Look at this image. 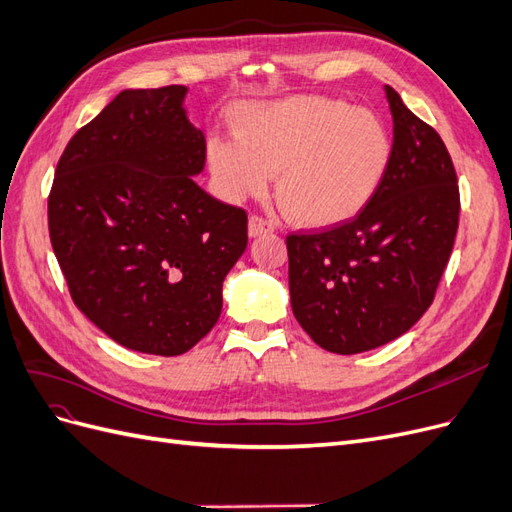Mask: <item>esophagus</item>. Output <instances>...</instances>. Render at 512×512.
<instances>
[{
  "instance_id": "34e87169",
  "label": "esophagus",
  "mask_w": 512,
  "mask_h": 512,
  "mask_svg": "<svg viewBox=\"0 0 512 512\" xmlns=\"http://www.w3.org/2000/svg\"><path fill=\"white\" fill-rule=\"evenodd\" d=\"M247 232H250V237L267 235V232H273V224L267 222L265 218H258V215H252L250 222H247Z\"/></svg>"
}]
</instances>
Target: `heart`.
<instances>
[{
    "label": "heart",
    "instance_id": "heart-1",
    "mask_svg": "<svg viewBox=\"0 0 512 512\" xmlns=\"http://www.w3.org/2000/svg\"><path fill=\"white\" fill-rule=\"evenodd\" d=\"M393 134L369 108L327 96L243 106L237 138L215 136L207 158L228 203L267 190L292 222L327 228L352 220L378 194L393 162Z\"/></svg>",
    "mask_w": 512,
    "mask_h": 512
}]
</instances>
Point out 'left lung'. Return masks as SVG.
I'll use <instances>...</instances> for the list:
<instances>
[{
  "mask_svg": "<svg viewBox=\"0 0 512 512\" xmlns=\"http://www.w3.org/2000/svg\"><path fill=\"white\" fill-rule=\"evenodd\" d=\"M393 162L371 203L344 226L288 235L292 314L335 354L393 342L421 320L451 258L459 188L440 134L393 87Z\"/></svg>",
  "mask_w": 512,
  "mask_h": 512,
  "instance_id": "left-lung-1",
  "label": "left lung"
}]
</instances>
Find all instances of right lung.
Segmentation results:
<instances>
[{"label":"right lung","instance_id":"add662e5","mask_svg":"<svg viewBox=\"0 0 512 512\" xmlns=\"http://www.w3.org/2000/svg\"><path fill=\"white\" fill-rule=\"evenodd\" d=\"M188 87L123 89L61 153L49 196L53 252L76 307L113 342L177 356L222 314L247 215L194 181L205 134Z\"/></svg>","mask_w":512,"mask_h":512}]
</instances>
